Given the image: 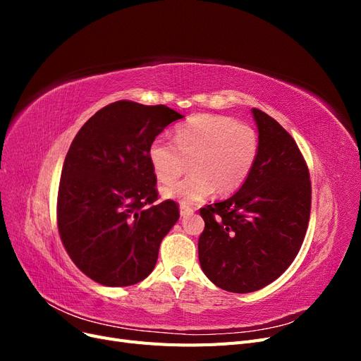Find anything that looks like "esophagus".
Wrapping results in <instances>:
<instances>
[{
  "label": "esophagus",
  "instance_id": "obj_1",
  "mask_svg": "<svg viewBox=\"0 0 361 361\" xmlns=\"http://www.w3.org/2000/svg\"><path fill=\"white\" fill-rule=\"evenodd\" d=\"M179 211H180V216H188V215H191V214H192V209H191V207L185 206V204H180Z\"/></svg>",
  "mask_w": 361,
  "mask_h": 361
}]
</instances>
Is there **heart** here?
I'll use <instances>...</instances> for the list:
<instances>
[{
    "mask_svg": "<svg viewBox=\"0 0 361 361\" xmlns=\"http://www.w3.org/2000/svg\"><path fill=\"white\" fill-rule=\"evenodd\" d=\"M174 145L155 138L149 146V162L155 176L168 182L192 159V174L161 188L164 199L182 204L202 202L215 190L232 194L248 179L259 154V135L253 126L218 114H197L176 129Z\"/></svg>",
    "mask_w": 361,
    "mask_h": 361,
    "instance_id": "obj_1",
    "label": "heart"
}]
</instances>
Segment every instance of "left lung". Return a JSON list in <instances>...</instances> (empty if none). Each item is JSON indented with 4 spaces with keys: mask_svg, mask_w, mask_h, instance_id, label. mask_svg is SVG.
Segmentation results:
<instances>
[{
    "mask_svg": "<svg viewBox=\"0 0 361 361\" xmlns=\"http://www.w3.org/2000/svg\"><path fill=\"white\" fill-rule=\"evenodd\" d=\"M251 114L259 133L253 170L231 197L200 209V267L215 286L236 293L265 288L289 268L312 204L309 170L295 140L267 113L253 108Z\"/></svg>",
    "mask_w": 361,
    "mask_h": 361,
    "instance_id": "obj_1",
    "label": "left lung"
}]
</instances>
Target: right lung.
I'll use <instances>...</instances> for the list:
<instances>
[{
  "instance_id": "obj_1",
  "label": "right lung",
  "mask_w": 361,
  "mask_h": 361,
  "mask_svg": "<svg viewBox=\"0 0 361 361\" xmlns=\"http://www.w3.org/2000/svg\"><path fill=\"white\" fill-rule=\"evenodd\" d=\"M182 114L166 105L118 101L75 135L61 170L57 221L68 255L87 277L122 288L154 271L161 241L179 220L158 199L149 146Z\"/></svg>"
}]
</instances>
